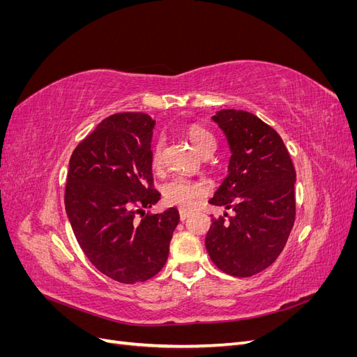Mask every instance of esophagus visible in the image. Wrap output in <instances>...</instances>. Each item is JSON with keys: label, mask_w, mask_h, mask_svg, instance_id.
Instances as JSON below:
<instances>
[{"label": "esophagus", "mask_w": 357, "mask_h": 357, "mask_svg": "<svg viewBox=\"0 0 357 357\" xmlns=\"http://www.w3.org/2000/svg\"><path fill=\"white\" fill-rule=\"evenodd\" d=\"M190 215V211H188V210H180V220L181 222H185L188 218Z\"/></svg>", "instance_id": "esophagus-1"}]
</instances>
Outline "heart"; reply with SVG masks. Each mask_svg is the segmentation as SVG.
Instances as JSON below:
<instances>
[{
    "label": "heart",
    "instance_id": "1",
    "mask_svg": "<svg viewBox=\"0 0 357 357\" xmlns=\"http://www.w3.org/2000/svg\"><path fill=\"white\" fill-rule=\"evenodd\" d=\"M189 139L192 144L201 155H204L208 150H214L215 147V138L214 135L207 131V129L193 125L188 131ZM162 150H164V142L159 139L155 144L152 152L153 165L159 167L162 162ZM208 185L199 180H190L186 177H174L167 181L164 188H162V195L168 205L172 207H178L181 210H190L197 205V202L208 195Z\"/></svg>",
    "mask_w": 357,
    "mask_h": 357
}]
</instances>
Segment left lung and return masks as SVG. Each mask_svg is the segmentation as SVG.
Instances as JSON below:
<instances>
[{"label": "left lung", "mask_w": 357, "mask_h": 357, "mask_svg": "<svg viewBox=\"0 0 357 357\" xmlns=\"http://www.w3.org/2000/svg\"><path fill=\"white\" fill-rule=\"evenodd\" d=\"M211 119L228 139L231 159L210 204L235 214L211 220L205 247L220 271L252 277L275 262L294 228L295 167L282 137L257 116L228 109Z\"/></svg>", "instance_id": "left-lung-1"}]
</instances>
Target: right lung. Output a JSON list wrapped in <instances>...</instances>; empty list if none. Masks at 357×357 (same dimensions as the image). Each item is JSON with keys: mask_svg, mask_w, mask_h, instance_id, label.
<instances>
[{"mask_svg": "<svg viewBox=\"0 0 357 357\" xmlns=\"http://www.w3.org/2000/svg\"><path fill=\"white\" fill-rule=\"evenodd\" d=\"M153 128L144 113L113 114L70 159L66 210L73 232L91 264L125 284L146 282L164 268L180 220L174 207L144 211L160 199L152 176Z\"/></svg>", "mask_w": 357, "mask_h": 357, "instance_id": "add662e5", "label": "right lung"}]
</instances>
